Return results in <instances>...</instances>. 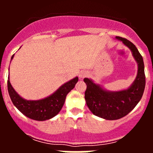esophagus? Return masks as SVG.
I'll return each instance as SVG.
<instances>
[{"label":"esophagus","mask_w":153,"mask_h":153,"mask_svg":"<svg viewBox=\"0 0 153 153\" xmlns=\"http://www.w3.org/2000/svg\"><path fill=\"white\" fill-rule=\"evenodd\" d=\"M87 72L86 71H84V70H82V71H80V72L79 73V78H81V79H83V78L86 77V76H87Z\"/></svg>","instance_id":"obj_1"}]
</instances>
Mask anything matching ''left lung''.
Instances as JSON below:
<instances>
[{
  "label": "left lung",
  "mask_w": 153,
  "mask_h": 153,
  "mask_svg": "<svg viewBox=\"0 0 153 153\" xmlns=\"http://www.w3.org/2000/svg\"><path fill=\"white\" fill-rule=\"evenodd\" d=\"M129 47L138 63L136 78L129 89L118 92L106 91L88 78H85L86 84L85 100L90 111L99 117L108 120H119L130 113L140 102L146 86L144 63L136 46L127 39L116 36Z\"/></svg>",
  "instance_id": "1"
}]
</instances>
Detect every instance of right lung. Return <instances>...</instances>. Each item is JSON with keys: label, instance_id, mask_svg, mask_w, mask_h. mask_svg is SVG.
Segmentation results:
<instances>
[{"label": "right lung", "instance_id": "obj_1", "mask_svg": "<svg viewBox=\"0 0 153 153\" xmlns=\"http://www.w3.org/2000/svg\"><path fill=\"white\" fill-rule=\"evenodd\" d=\"M13 57V55L11 60ZM77 81L78 77H75L64 83L52 95L40 100H26L20 97L12 87L9 78L7 90L13 104L23 114L32 120L44 121L53 118L59 113L64 104L66 97L74 88Z\"/></svg>", "mask_w": 153, "mask_h": 153}]
</instances>
